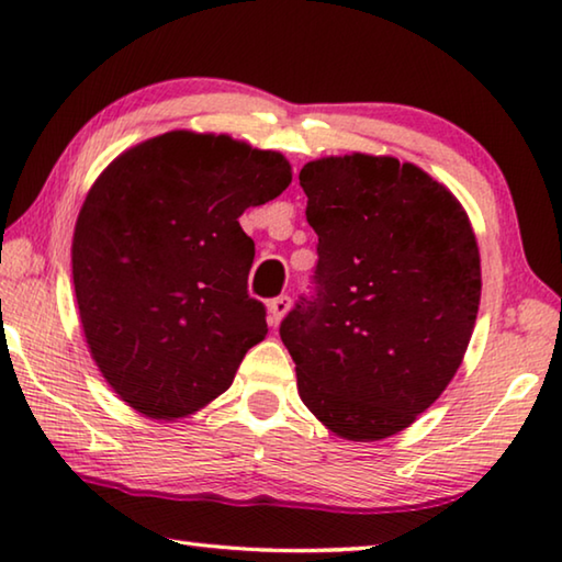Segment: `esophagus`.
I'll list each match as a JSON object with an SVG mask.
<instances>
[{
  "instance_id": "34e87169",
  "label": "esophagus",
  "mask_w": 562,
  "mask_h": 562,
  "mask_svg": "<svg viewBox=\"0 0 562 562\" xmlns=\"http://www.w3.org/2000/svg\"><path fill=\"white\" fill-rule=\"evenodd\" d=\"M289 308H291V299L289 296H279V299L269 301V321H271V326H279V323L283 321V316H286V313H289Z\"/></svg>"
}]
</instances>
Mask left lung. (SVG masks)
<instances>
[{
    "instance_id": "8db88e82",
    "label": "left lung",
    "mask_w": 562,
    "mask_h": 562,
    "mask_svg": "<svg viewBox=\"0 0 562 562\" xmlns=\"http://www.w3.org/2000/svg\"><path fill=\"white\" fill-rule=\"evenodd\" d=\"M299 180L318 234L316 299L279 330L299 395L340 439H387L464 360L481 301L476 234L445 184L397 157H321Z\"/></svg>"
}]
</instances>
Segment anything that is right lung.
Here are the masks:
<instances>
[{
	"label": "right lung",
	"instance_id": "1",
	"mask_svg": "<svg viewBox=\"0 0 562 562\" xmlns=\"http://www.w3.org/2000/svg\"><path fill=\"white\" fill-rule=\"evenodd\" d=\"M291 177L281 153L194 131L127 147L98 175L74 229V289L91 358L127 407L180 419L229 390L269 333L239 216Z\"/></svg>",
	"mask_w": 562,
	"mask_h": 562
}]
</instances>
